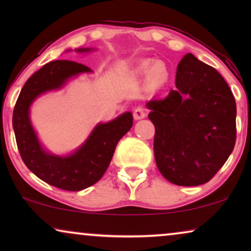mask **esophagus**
<instances>
[{
    "label": "esophagus",
    "instance_id": "obj_1",
    "mask_svg": "<svg viewBox=\"0 0 251 251\" xmlns=\"http://www.w3.org/2000/svg\"><path fill=\"white\" fill-rule=\"evenodd\" d=\"M146 116V109L143 107H136L133 111V119L135 120H142Z\"/></svg>",
    "mask_w": 251,
    "mask_h": 251
}]
</instances>
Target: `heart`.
Masks as SVG:
<instances>
[{
	"mask_svg": "<svg viewBox=\"0 0 251 251\" xmlns=\"http://www.w3.org/2000/svg\"><path fill=\"white\" fill-rule=\"evenodd\" d=\"M133 76L143 77L146 76V88L151 92L160 91L166 87L170 77V73L163 63H142L133 71Z\"/></svg>",
	"mask_w": 251,
	"mask_h": 251,
	"instance_id": "1",
	"label": "heart"
}]
</instances>
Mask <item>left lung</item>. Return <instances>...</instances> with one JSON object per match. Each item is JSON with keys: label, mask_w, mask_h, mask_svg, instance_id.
Instances as JSON below:
<instances>
[{"label": "left lung", "mask_w": 251, "mask_h": 251, "mask_svg": "<svg viewBox=\"0 0 251 251\" xmlns=\"http://www.w3.org/2000/svg\"><path fill=\"white\" fill-rule=\"evenodd\" d=\"M146 106L155 126L154 156L162 176L179 186L210 180L236 138L235 99L224 77L187 53L178 64L176 89Z\"/></svg>", "instance_id": "obj_1"}]
</instances>
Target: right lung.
<instances>
[{"mask_svg": "<svg viewBox=\"0 0 251 251\" xmlns=\"http://www.w3.org/2000/svg\"><path fill=\"white\" fill-rule=\"evenodd\" d=\"M94 49L82 48L76 52ZM84 65L54 60L35 72L20 91L12 115V126L20 156L40 179L65 191H81L97 183L111 163L119 140L131 129L132 114L126 112L107 123H98L85 142L68 155H56L43 149L30 122L29 108L48 91L59 90L71 78L91 73Z\"/></svg>", "mask_w": 251, "mask_h": 251, "instance_id": "right-lung-1", "label": "right lung"}]
</instances>
